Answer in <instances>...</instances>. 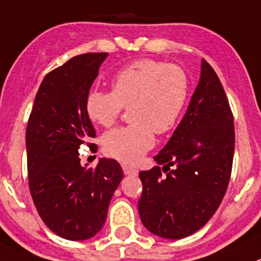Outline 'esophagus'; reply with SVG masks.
Listing matches in <instances>:
<instances>
[{"label":"esophagus","instance_id":"esophagus-1","mask_svg":"<svg viewBox=\"0 0 261 261\" xmlns=\"http://www.w3.org/2000/svg\"><path fill=\"white\" fill-rule=\"evenodd\" d=\"M122 169H123V173L128 174V176H137L138 172H139L137 168H134V167H131V165H127V164L122 165Z\"/></svg>","mask_w":261,"mask_h":261}]
</instances>
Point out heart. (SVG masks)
Masks as SVG:
<instances>
[{
  "mask_svg": "<svg viewBox=\"0 0 261 261\" xmlns=\"http://www.w3.org/2000/svg\"><path fill=\"white\" fill-rule=\"evenodd\" d=\"M189 94V79L182 68L143 59L118 72L112 92L92 90L87 113L94 123L112 127L123 109H131L133 124L108 133L102 139L106 155L123 163H137L155 144V135L177 123Z\"/></svg>",
  "mask_w": 261,
  "mask_h": 261,
  "instance_id": "obj_1",
  "label": "heart"
}]
</instances>
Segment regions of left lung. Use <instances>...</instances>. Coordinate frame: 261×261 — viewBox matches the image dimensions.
I'll return each mask as SVG.
<instances>
[{
	"label": "left lung",
	"mask_w": 261,
	"mask_h": 261,
	"mask_svg": "<svg viewBox=\"0 0 261 261\" xmlns=\"http://www.w3.org/2000/svg\"><path fill=\"white\" fill-rule=\"evenodd\" d=\"M234 148L230 103L217 73L202 59L187 113L153 158L159 165L139 173L143 190L138 209L144 227L158 237L181 239L205 226L227 190Z\"/></svg>",
	"instance_id": "left-lung-1"
}]
</instances>
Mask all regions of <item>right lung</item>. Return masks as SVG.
<instances>
[{
  "label": "right lung",
  "instance_id": "right-lung-1",
  "mask_svg": "<svg viewBox=\"0 0 261 261\" xmlns=\"http://www.w3.org/2000/svg\"><path fill=\"white\" fill-rule=\"evenodd\" d=\"M108 52L73 56L46 74L26 128L27 176L34 205L47 227L68 240L94 237L123 177L114 159L85 168L79 149L97 151L87 97Z\"/></svg>",
  "mask_w": 261,
  "mask_h": 261
}]
</instances>
